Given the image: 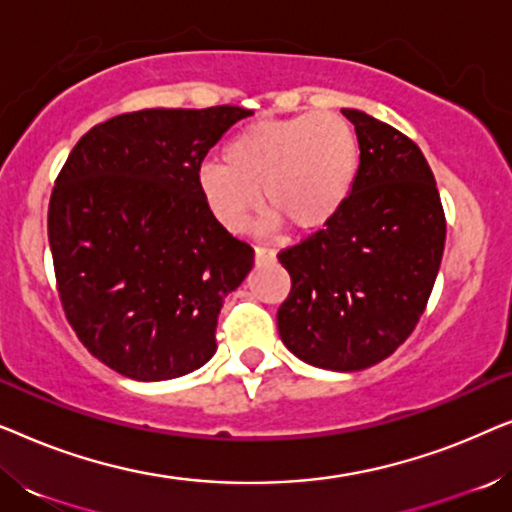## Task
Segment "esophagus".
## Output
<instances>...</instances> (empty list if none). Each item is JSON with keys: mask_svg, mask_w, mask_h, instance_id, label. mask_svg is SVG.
<instances>
[{"mask_svg": "<svg viewBox=\"0 0 512 512\" xmlns=\"http://www.w3.org/2000/svg\"><path fill=\"white\" fill-rule=\"evenodd\" d=\"M254 258H256V263H272V261H275V251L265 249V247H256Z\"/></svg>", "mask_w": 512, "mask_h": 512, "instance_id": "esophagus-1", "label": "esophagus"}]
</instances>
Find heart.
I'll return each mask as SVG.
<instances>
[{"label": "heart", "mask_w": 512, "mask_h": 512, "mask_svg": "<svg viewBox=\"0 0 512 512\" xmlns=\"http://www.w3.org/2000/svg\"><path fill=\"white\" fill-rule=\"evenodd\" d=\"M359 170V142L333 111L261 118L228 139L221 163L198 172V193L212 219L230 233L247 226L261 195L270 223L314 230L345 205Z\"/></svg>", "instance_id": "1"}]
</instances>
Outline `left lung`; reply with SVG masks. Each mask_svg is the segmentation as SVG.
Listing matches in <instances>:
<instances>
[{
  "mask_svg": "<svg viewBox=\"0 0 512 512\" xmlns=\"http://www.w3.org/2000/svg\"><path fill=\"white\" fill-rule=\"evenodd\" d=\"M342 114L359 139V170L340 212L277 254L291 275L277 328L300 361L352 373L387 359L415 331L447 226L419 146L363 111Z\"/></svg>",
  "mask_w": 512,
  "mask_h": 512,
  "instance_id": "8db88e82",
  "label": "left lung"
}]
</instances>
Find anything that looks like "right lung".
<instances>
[{
    "label": "right lung",
    "mask_w": 512,
    "mask_h": 512,
    "mask_svg": "<svg viewBox=\"0 0 512 512\" xmlns=\"http://www.w3.org/2000/svg\"><path fill=\"white\" fill-rule=\"evenodd\" d=\"M242 107L142 109L97 123L48 205L62 310L83 347L130 380L193 373L216 352L223 298L254 249L219 226L198 172Z\"/></svg>",
    "instance_id": "right-lung-1"
}]
</instances>
